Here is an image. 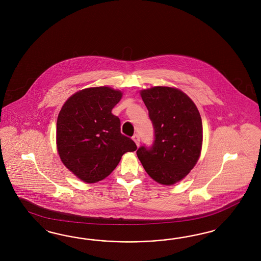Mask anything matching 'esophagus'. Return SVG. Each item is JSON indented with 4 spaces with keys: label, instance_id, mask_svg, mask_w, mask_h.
I'll return each mask as SVG.
<instances>
[{
    "label": "esophagus",
    "instance_id": "1",
    "mask_svg": "<svg viewBox=\"0 0 261 261\" xmlns=\"http://www.w3.org/2000/svg\"><path fill=\"white\" fill-rule=\"evenodd\" d=\"M132 139H133V141H134L135 143L137 144V146H139L140 145V137H139V135L135 134L133 137H132Z\"/></svg>",
    "mask_w": 261,
    "mask_h": 261
}]
</instances>
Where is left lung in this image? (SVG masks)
I'll return each instance as SVG.
<instances>
[{"instance_id": "8db88e82", "label": "left lung", "mask_w": 261, "mask_h": 261, "mask_svg": "<svg viewBox=\"0 0 261 261\" xmlns=\"http://www.w3.org/2000/svg\"><path fill=\"white\" fill-rule=\"evenodd\" d=\"M154 127V142L141 146L137 156L151 178L171 186L181 181L197 163L203 142V125L196 105L176 88L141 91Z\"/></svg>"}]
</instances>
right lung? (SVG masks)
<instances>
[{
  "label": "right lung",
  "instance_id": "1",
  "mask_svg": "<svg viewBox=\"0 0 261 261\" xmlns=\"http://www.w3.org/2000/svg\"><path fill=\"white\" fill-rule=\"evenodd\" d=\"M122 93L112 88L81 90L65 102L56 123L57 150L65 166L83 182L106 178L122 155L137 145L120 133V120L112 114Z\"/></svg>",
  "mask_w": 261,
  "mask_h": 261
}]
</instances>
